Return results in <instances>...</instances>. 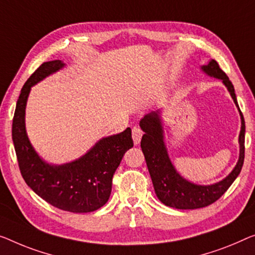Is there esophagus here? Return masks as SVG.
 <instances>
[{
	"mask_svg": "<svg viewBox=\"0 0 255 255\" xmlns=\"http://www.w3.org/2000/svg\"><path fill=\"white\" fill-rule=\"evenodd\" d=\"M131 136H132V140H134L135 145H137L140 142V138L143 136V130L139 127H134L131 130Z\"/></svg>",
	"mask_w": 255,
	"mask_h": 255,
	"instance_id": "obj_1",
	"label": "esophagus"
}]
</instances>
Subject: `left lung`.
<instances>
[{
	"instance_id": "8db88e82",
	"label": "left lung",
	"mask_w": 255,
	"mask_h": 255,
	"mask_svg": "<svg viewBox=\"0 0 255 255\" xmlns=\"http://www.w3.org/2000/svg\"><path fill=\"white\" fill-rule=\"evenodd\" d=\"M203 70L212 77L222 80L234 102L238 106L234 85L228 75L221 70L218 62L214 59L211 60L208 65L203 66ZM241 118L242 129L239 134L241 154H239V160L236 167L229 176H227L219 183L213 185H197L185 181L174 169L164 144L161 123L158 113L152 112L144 116L139 123L140 128L145 132L140 140V147L145 157L155 195L162 204L173 208H178V210H196V208L206 207L215 203L229 189L241 173L245 158V121L242 112Z\"/></svg>"
}]
</instances>
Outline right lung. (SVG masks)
<instances>
[{"instance_id": "obj_1", "label": "right lung", "mask_w": 255, "mask_h": 255, "mask_svg": "<svg viewBox=\"0 0 255 255\" xmlns=\"http://www.w3.org/2000/svg\"><path fill=\"white\" fill-rule=\"evenodd\" d=\"M60 60L45 62L21 88L12 120V140L21 176L28 187L52 206L71 213H89L104 206L121 159L134 145L130 128L101 139L88 153L70 164H45L30 145L25 130V108L30 87L58 71Z\"/></svg>"}]
</instances>
